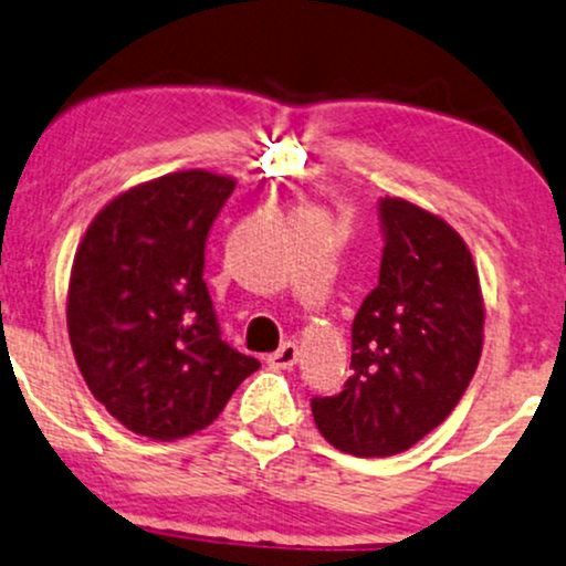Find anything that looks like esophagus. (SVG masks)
<instances>
[{
	"mask_svg": "<svg viewBox=\"0 0 566 566\" xmlns=\"http://www.w3.org/2000/svg\"><path fill=\"white\" fill-rule=\"evenodd\" d=\"M296 360H298V347H296L294 342H285V344H281V349L272 352V355L268 357V363L272 365V368H281V370H285V368H294Z\"/></svg>",
	"mask_w": 566,
	"mask_h": 566,
	"instance_id": "esophagus-1",
	"label": "esophagus"
}]
</instances>
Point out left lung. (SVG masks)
Wrapping results in <instances>:
<instances>
[{"label": "left lung", "instance_id": "1", "mask_svg": "<svg viewBox=\"0 0 566 566\" xmlns=\"http://www.w3.org/2000/svg\"><path fill=\"white\" fill-rule=\"evenodd\" d=\"M378 285L352 323V376L312 397L317 429L342 453H405L453 413L484 342V298L463 238L421 206L381 198Z\"/></svg>", "mask_w": 566, "mask_h": 566}]
</instances>
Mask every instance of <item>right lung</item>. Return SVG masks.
<instances>
[{
  "mask_svg": "<svg viewBox=\"0 0 566 566\" xmlns=\"http://www.w3.org/2000/svg\"><path fill=\"white\" fill-rule=\"evenodd\" d=\"M235 179L175 171L124 190L86 228L69 336L86 387L139 437L171 442L222 413L259 360L222 342L203 281L206 235Z\"/></svg>",
  "mask_w": 566,
  "mask_h": 566,
  "instance_id": "obj_1",
  "label": "right lung"
}]
</instances>
